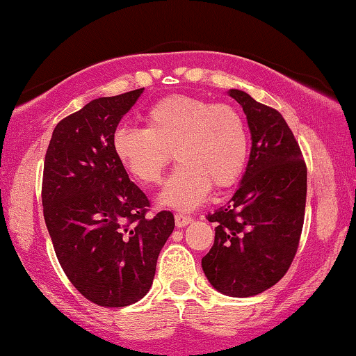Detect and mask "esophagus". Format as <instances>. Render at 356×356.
<instances>
[{"label": "esophagus", "mask_w": 356, "mask_h": 356, "mask_svg": "<svg viewBox=\"0 0 356 356\" xmlns=\"http://www.w3.org/2000/svg\"><path fill=\"white\" fill-rule=\"evenodd\" d=\"M191 222H193V218L188 217V216H183V213H177V216H175V223H177L178 228L186 227Z\"/></svg>", "instance_id": "obj_1"}]
</instances>
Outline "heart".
Returning a JSON list of instances; mask_svg holds the SVG:
<instances>
[{
	"instance_id": "heart-1",
	"label": "heart",
	"mask_w": 356,
	"mask_h": 356,
	"mask_svg": "<svg viewBox=\"0 0 356 356\" xmlns=\"http://www.w3.org/2000/svg\"><path fill=\"white\" fill-rule=\"evenodd\" d=\"M145 128L120 126L111 136L116 160L134 179L157 184L173 150L179 163L160 191V206L191 211L211 191L232 186L248 159L245 121L230 105L175 94L144 113Z\"/></svg>"
}]
</instances>
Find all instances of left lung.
Here are the masks:
<instances>
[{"mask_svg": "<svg viewBox=\"0 0 356 356\" xmlns=\"http://www.w3.org/2000/svg\"><path fill=\"white\" fill-rule=\"evenodd\" d=\"M251 133V154L240 186L216 222L213 246L202 270L220 293L246 298L275 285L298 250L306 204V165L279 111L246 92L230 89Z\"/></svg>", "mask_w": 356, "mask_h": 356, "instance_id": "obj_1", "label": "left lung"}]
</instances>
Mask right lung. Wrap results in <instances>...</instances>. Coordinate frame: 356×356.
Instances as JSON below:
<instances>
[{
  "instance_id": "right-lung-1",
  "label": "right lung",
  "mask_w": 356,
  "mask_h": 356,
  "mask_svg": "<svg viewBox=\"0 0 356 356\" xmlns=\"http://www.w3.org/2000/svg\"><path fill=\"white\" fill-rule=\"evenodd\" d=\"M144 89L100 97L56 124L43 165V217L60 264L92 303L123 308L147 295L175 228L111 150V136Z\"/></svg>"
}]
</instances>
